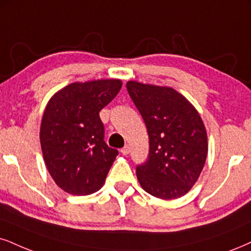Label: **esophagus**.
I'll return each instance as SVG.
<instances>
[{
  "mask_svg": "<svg viewBox=\"0 0 251 251\" xmlns=\"http://www.w3.org/2000/svg\"><path fill=\"white\" fill-rule=\"evenodd\" d=\"M129 152H130V147H129V145H126L125 148H122V149H121V153L125 154V156L129 154Z\"/></svg>",
  "mask_w": 251,
  "mask_h": 251,
  "instance_id": "obj_1",
  "label": "esophagus"
}]
</instances>
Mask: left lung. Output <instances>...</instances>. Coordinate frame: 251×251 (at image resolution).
<instances>
[{
  "instance_id": "obj_1",
  "label": "left lung",
  "mask_w": 251,
  "mask_h": 251,
  "mask_svg": "<svg viewBox=\"0 0 251 251\" xmlns=\"http://www.w3.org/2000/svg\"><path fill=\"white\" fill-rule=\"evenodd\" d=\"M126 89L149 135V158L136 169L140 185L159 199L185 196L199 178L208 152L199 111L168 86L130 80Z\"/></svg>"
}]
</instances>
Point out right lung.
<instances>
[{"label":"right lung","mask_w":251,"mask_h":251,"mask_svg":"<svg viewBox=\"0 0 251 251\" xmlns=\"http://www.w3.org/2000/svg\"><path fill=\"white\" fill-rule=\"evenodd\" d=\"M122 87L120 79H98L65 86L49 100L39 140L55 184L72 196L100 190L119 154L103 141L99 113Z\"/></svg>","instance_id":"add662e5"}]
</instances>
